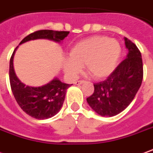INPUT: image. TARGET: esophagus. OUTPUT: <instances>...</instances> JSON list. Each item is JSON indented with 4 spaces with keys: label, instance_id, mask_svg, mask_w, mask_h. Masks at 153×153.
<instances>
[{
    "label": "esophagus",
    "instance_id": "esophagus-1",
    "mask_svg": "<svg viewBox=\"0 0 153 153\" xmlns=\"http://www.w3.org/2000/svg\"><path fill=\"white\" fill-rule=\"evenodd\" d=\"M85 83V81L84 80H79V81H75L74 82V84H76V85H80V84H83Z\"/></svg>",
    "mask_w": 153,
    "mask_h": 153
}]
</instances>
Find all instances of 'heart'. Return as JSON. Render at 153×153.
<instances>
[{
  "label": "heart",
  "mask_w": 153,
  "mask_h": 153,
  "mask_svg": "<svg viewBox=\"0 0 153 153\" xmlns=\"http://www.w3.org/2000/svg\"><path fill=\"white\" fill-rule=\"evenodd\" d=\"M121 55V46L117 40L106 36H93L75 44L65 60L63 69L69 79H75L85 65L96 79L109 76L116 69Z\"/></svg>",
  "instance_id": "obj_1"
}]
</instances>
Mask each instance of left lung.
I'll list each match as a JSON object with an SVG mask.
<instances>
[{
	"instance_id": "left-lung-1",
	"label": "left lung",
	"mask_w": 153,
	"mask_h": 153,
	"mask_svg": "<svg viewBox=\"0 0 153 153\" xmlns=\"http://www.w3.org/2000/svg\"><path fill=\"white\" fill-rule=\"evenodd\" d=\"M128 55L108 79L94 84V92L87 98L92 109L102 117L120 114L131 103L142 84L143 59L136 45L124 37Z\"/></svg>"
}]
</instances>
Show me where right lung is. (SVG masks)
<instances>
[{
	"label": "right lung",
	"instance_id": "right-lung-1",
	"mask_svg": "<svg viewBox=\"0 0 153 153\" xmlns=\"http://www.w3.org/2000/svg\"><path fill=\"white\" fill-rule=\"evenodd\" d=\"M69 33V31H55L51 30H38L24 38L19 45L30 40L40 39L61 43ZM17 48L14 51L10 60L9 70L10 88L17 103L25 113L36 119L44 120L54 117L61 109L66 91L72 84H65L55 77L42 86L32 87L25 85L18 79L14 69V56Z\"/></svg>",
	"mask_w": 153,
	"mask_h": 153
}]
</instances>
